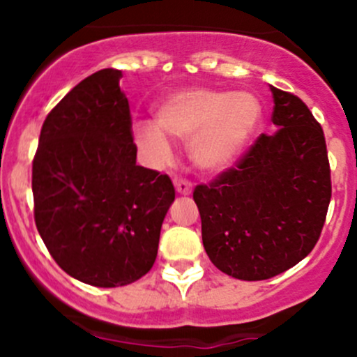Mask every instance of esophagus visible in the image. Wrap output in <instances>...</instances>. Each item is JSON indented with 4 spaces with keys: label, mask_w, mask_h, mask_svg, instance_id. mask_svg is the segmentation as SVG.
<instances>
[{
    "label": "esophagus",
    "mask_w": 357,
    "mask_h": 357,
    "mask_svg": "<svg viewBox=\"0 0 357 357\" xmlns=\"http://www.w3.org/2000/svg\"><path fill=\"white\" fill-rule=\"evenodd\" d=\"M174 186H176V192H178L179 195H190V193H192V183H190L188 179L176 178Z\"/></svg>",
    "instance_id": "obj_1"
}]
</instances>
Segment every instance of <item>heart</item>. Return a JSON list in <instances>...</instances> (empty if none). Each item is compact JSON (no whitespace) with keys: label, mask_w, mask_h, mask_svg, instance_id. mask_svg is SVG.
<instances>
[{"label":"heart","mask_w":357,"mask_h":357,"mask_svg":"<svg viewBox=\"0 0 357 357\" xmlns=\"http://www.w3.org/2000/svg\"><path fill=\"white\" fill-rule=\"evenodd\" d=\"M157 124L132 126V138L153 165L171 160L165 135L190 142L193 162L205 171H221L238 158L261 121V105L250 93L190 88L169 95L157 107Z\"/></svg>","instance_id":"heart-1"}]
</instances>
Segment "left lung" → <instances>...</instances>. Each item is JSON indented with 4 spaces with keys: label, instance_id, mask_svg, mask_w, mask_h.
I'll return each mask as SVG.
<instances>
[{
    "label": "left lung",
    "instance_id": "1",
    "mask_svg": "<svg viewBox=\"0 0 357 357\" xmlns=\"http://www.w3.org/2000/svg\"><path fill=\"white\" fill-rule=\"evenodd\" d=\"M271 93L278 129L193 190L208 259L245 282L273 278L301 262L318 243L332 199L321 124L298 96L275 86Z\"/></svg>",
    "mask_w": 357,
    "mask_h": 357
}]
</instances>
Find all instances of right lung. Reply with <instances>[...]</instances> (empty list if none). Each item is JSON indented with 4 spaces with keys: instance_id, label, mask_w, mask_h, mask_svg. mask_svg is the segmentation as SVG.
Masks as SVG:
<instances>
[{
    "instance_id": "1",
    "label": "right lung",
    "mask_w": 357,
    "mask_h": 357,
    "mask_svg": "<svg viewBox=\"0 0 357 357\" xmlns=\"http://www.w3.org/2000/svg\"><path fill=\"white\" fill-rule=\"evenodd\" d=\"M121 70L95 72L53 107L32 160L34 221L56 264L93 287H124L152 269L176 192L136 164Z\"/></svg>"
}]
</instances>
